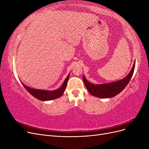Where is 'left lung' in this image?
I'll list each match as a JSON object with an SVG mask.
<instances>
[{"label":"left lung","instance_id":"obj_1","mask_svg":"<svg viewBox=\"0 0 149 149\" xmlns=\"http://www.w3.org/2000/svg\"><path fill=\"white\" fill-rule=\"evenodd\" d=\"M135 65L136 63H134L132 68L129 74L125 78L118 81L102 84H93L88 82L83 75V82L89 93L94 96L100 98H110L114 97L123 91L129 83L134 73Z\"/></svg>","mask_w":149,"mask_h":149}]
</instances>
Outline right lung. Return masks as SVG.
I'll list each match as a JSON object with an SVG mask.
<instances>
[{
  "mask_svg": "<svg viewBox=\"0 0 149 149\" xmlns=\"http://www.w3.org/2000/svg\"><path fill=\"white\" fill-rule=\"evenodd\" d=\"M69 76H67L66 78L65 79L63 84H62L61 86L55 91H47V90H40V89H32L31 88H29L28 86H25L23 83L21 82L22 85L24 86V87L27 90V91L31 94V95L36 97L39 100L41 101H49L53 100L56 99L58 97H60L63 94L65 90L66 87V84L68 83V81L69 79Z\"/></svg>",
  "mask_w": 149,
  "mask_h": 149,
  "instance_id": "right-lung-1",
  "label": "right lung"
}]
</instances>
